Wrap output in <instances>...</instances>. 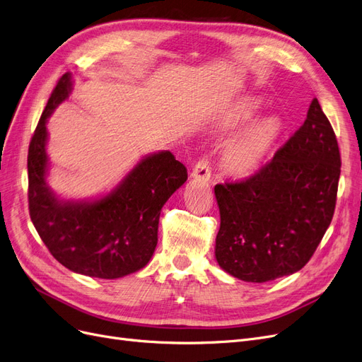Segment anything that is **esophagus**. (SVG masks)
I'll list each match as a JSON object with an SVG mask.
<instances>
[{
    "instance_id": "obj_1",
    "label": "esophagus",
    "mask_w": 362,
    "mask_h": 362,
    "mask_svg": "<svg viewBox=\"0 0 362 362\" xmlns=\"http://www.w3.org/2000/svg\"><path fill=\"white\" fill-rule=\"evenodd\" d=\"M210 174H211V170H210L209 158L207 156L199 158L192 168V177L207 182V180H210Z\"/></svg>"
}]
</instances>
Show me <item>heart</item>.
<instances>
[{"mask_svg":"<svg viewBox=\"0 0 362 362\" xmlns=\"http://www.w3.org/2000/svg\"><path fill=\"white\" fill-rule=\"evenodd\" d=\"M257 100H247L238 107L235 113L222 119L223 129H233L238 124L250 119L258 110ZM280 134V125L276 119L267 117L252 124L230 141L223 153L225 168L237 176H243L255 170Z\"/></svg>","mask_w":362,"mask_h":362,"instance_id":"b5f03b06","label":"heart"}]
</instances>
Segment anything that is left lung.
Masks as SVG:
<instances>
[{"instance_id":"1","label":"left lung","mask_w":362,"mask_h":362,"mask_svg":"<svg viewBox=\"0 0 362 362\" xmlns=\"http://www.w3.org/2000/svg\"><path fill=\"white\" fill-rule=\"evenodd\" d=\"M340 167L336 134L315 98L270 163L245 180L215 186L221 269L253 284L301 270L332 221Z\"/></svg>"}]
</instances>
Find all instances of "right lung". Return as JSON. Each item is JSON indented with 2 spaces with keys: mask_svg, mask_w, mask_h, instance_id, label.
Segmentation results:
<instances>
[{
  "mask_svg": "<svg viewBox=\"0 0 362 362\" xmlns=\"http://www.w3.org/2000/svg\"><path fill=\"white\" fill-rule=\"evenodd\" d=\"M70 92L71 74L65 73L30 143V216L53 258L69 270L98 279L124 277L152 258L160 209L188 179V171L164 151L141 159L110 194L95 202L59 199L46 183V122Z\"/></svg>",
  "mask_w": 362,
  "mask_h": 362,
  "instance_id": "right-lung-1",
  "label": "right lung"
}]
</instances>
